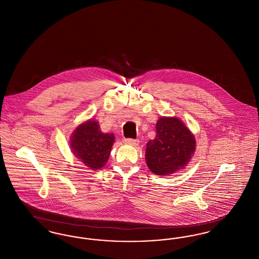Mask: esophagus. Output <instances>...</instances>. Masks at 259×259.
<instances>
[{"instance_id":"1","label":"esophagus","mask_w":259,"mask_h":259,"mask_svg":"<svg viewBox=\"0 0 259 259\" xmlns=\"http://www.w3.org/2000/svg\"><path fill=\"white\" fill-rule=\"evenodd\" d=\"M123 143L125 145H130V146H138L139 141L138 140H134V139H123Z\"/></svg>"}]
</instances>
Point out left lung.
Wrapping results in <instances>:
<instances>
[{"instance_id":"8db88e82","label":"left lung","mask_w":259,"mask_h":259,"mask_svg":"<svg viewBox=\"0 0 259 259\" xmlns=\"http://www.w3.org/2000/svg\"><path fill=\"white\" fill-rule=\"evenodd\" d=\"M195 148V137L181 119L160 117L156 123L155 138L147 144L148 169L158 176H168L184 169Z\"/></svg>"}]
</instances>
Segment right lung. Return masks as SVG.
<instances>
[{"instance_id":"right-lung-1","label":"right lung","mask_w":259,"mask_h":259,"mask_svg":"<svg viewBox=\"0 0 259 259\" xmlns=\"http://www.w3.org/2000/svg\"><path fill=\"white\" fill-rule=\"evenodd\" d=\"M113 143L112 133H103L98 121L89 119L75 128L70 147L74 156L89 169L98 170L109 160Z\"/></svg>"}]
</instances>
